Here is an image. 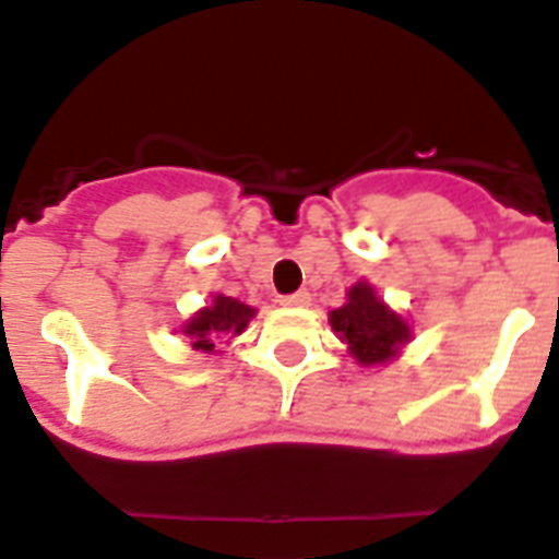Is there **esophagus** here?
I'll return each mask as SVG.
<instances>
[{
  "mask_svg": "<svg viewBox=\"0 0 559 559\" xmlns=\"http://www.w3.org/2000/svg\"><path fill=\"white\" fill-rule=\"evenodd\" d=\"M280 302H283L285 308H308V305H311V294H308V290H297V294H288V297H283Z\"/></svg>",
  "mask_w": 559,
  "mask_h": 559,
  "instance_id": "obj_1",
  "label": "esophagus"
}]
</instances>
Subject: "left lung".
<instances>
[{
	"mask_svg": "<svg viewBox=\"0 0 559 559\" xmlns=\"http://www.w3.org/2000/svg\"><path fill=\"white\" fill-rule=\"evenodd\" d=\"M331 328L359 365H388L409 342V325L402 313L390 311L370 283H356L347 302L331 311Z\"/></svg>",
	"mask_w": 559,
	"mask_h": 559,
	"instance_id": "8db88e82",
	"label": "left lung"
}]
</instances>
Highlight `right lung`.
Returning a JSON list of instances; mask_svg holds the SVG:
<instances>
[{"label": "right lung", "instance_id": "add662e5", "mask_svg": "<svg viewBox=\"0 0 559 559\" xmlns=\"http://www.w3.org/2000/svg\"><path fill=\"white\" fill-rule=\"evenodd\" d=\"M254 313L257 311L251 308V305L217 294V297L212 299V305L200 308V311L194 313L183 328H180V333L192 338L194 350L214 353L217 338L240 336V333L248 328V322L254 319Z\"/></svg>", "mask_w": 559, "mask_h": 559}]
</instances>
